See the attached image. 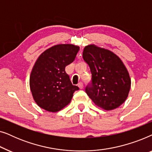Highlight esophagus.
Wrapping results in <instances>:
<instances>
[{
    "label": "esophagus",
    "mask_w": 152,
    "mask_h": 152,
    "mask_svg": "<svg viewBox=\"0 0 152 152\" xmlns=\"http://www.w3.org/2000/svg\"><path fill=\"white\" fill-rule=\"evenodd\" d=\"M78 87L80 89H82L83 88H84V84H83V83L82 82L79 83V84H78Z\"/></svg>",
    "instance_id": "obj_1"
}]
</instances>
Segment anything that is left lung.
<instances>
[{
	"instance_id": "1",
	"label": "left lung",
	"mask_w": 152,
	"mask_h": 152,
	"mask_svg": "<svg viewBox=\"0 0 152 152\" xmlns=\"http://www.w3.org/2000/svg\"><path fill=\"white\" fill-rule=\"evenodd\" d=\"M83 59L92 74L86 93L95 104L106 111L119 107L127 98L131 78L120 57L109 50L90 44L85 46Z\"/></svg>"
}]
</instances>
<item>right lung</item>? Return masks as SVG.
<instances>
[{
  "instance_id": "right-lung-1",
  "label": "right lung",
  "mask_w": 152,
  "mask_h": 152,
  "mask_svg": "<svg viewBox=\"0 0 152 152\" xmlns=\"http://www.w3.org/2000/svg\"><path fill=\"white\" fill-rule=\"evenodd\" d=\"M78 45L59 44L41 54L35 61L30 77L33 99L41 109L57 112L71 101L73 93L79 90L72 84L65 68L75 59Z\"/></svg>"
}]
</instances>
